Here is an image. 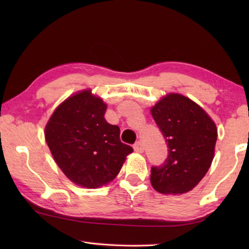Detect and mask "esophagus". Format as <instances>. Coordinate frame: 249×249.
Masks as SVG:
<instances>
[{"label": "esophagus", "instance_id": "obj_1", "mask_svg": "<svg viewBox=\"0 0 249 249\" xmlns=\"http://www.w3.org/2000/svg\"><path fill=\"white\" fill-rule=\"evenodd\" d=\"M134 149L135 151H137V153H142V151L145 150V147L142 145V142H137L134 144Z\"/></svg>", "mask_w": 249, "mask_h": 249}]
</instances>
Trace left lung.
I'll return each instance as SVG.
<instances>
[{
	"instance_id": "left-lung-1",
	"label": "left lung",
	"mask_w": 249,
	"mask_h": 249,
	"mask_svg": "<svg viewBox=\"0 0 249 249\" xmlns=\"http://www.w3.org/2000/svg\"><path fill=\"white\" fill-rule=\"evenodd\" d=\"M151 115L168 147L165 162L151 167V185L163 195L192 190L212 163L215 124L196 103L176 93L160 100L151 108Z\"/></svg>"
}]
</instances>
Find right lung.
I'll return each instance as SVG.
<instances>
[{
	"label": "right lung",
	"mask_w": 249,
	"mask_h": 249,
	"mask_svg": "<svg viewBox=\"0 0 249 249\" xmlns=\"http://www.w3.org/2000/svg\"><path fill=\"white\" fill-rule=\"evenodd\" d=\"M107 104L86 90L62 102L50 117L45 137L54 161L75 184L99 188L119 175L133 148L120 127L104 119Z\"/></svg>",
	"instance_id": "add662e5"
}]
</instances>
